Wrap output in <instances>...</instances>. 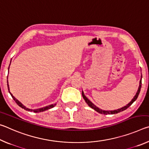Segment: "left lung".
<instances>
[{"instance_id": "left-lung-1", "label": "left lung", "mask_w": 149, "mask_h": 149, "mask_svg": "<svg viewBox=\"0 0 149 149\" xmlns=\"http://www.w3.org/2000/svg\"><path fill=\"white\" fill-rule=\"evenodd\" d=\"M141 78H142V75H141ZM141 79L140 80V83H139V89H138V91L137 93H136V95H135V97L132 100V101H131L129 104H127L126 106H125L124 107H122L120 108V109H118V110H111V111H106V110H102L101 109H100V108H99L98 107H96V106L95 104H93V103L90 101V100L87 99V98L85 97V95H84V93L82 91V96L83 97H84V100H85V102H86L87 104L89 105V107H90L91 108H92L93 109H94L95 111H97V112L100 113V114H117V113L118 112H122V111H123L127 109V108H129L131 105H132L133 102H134L136 100H137V97L139 95V93H140V91H141Z\"/></svg>"}]
</instances>
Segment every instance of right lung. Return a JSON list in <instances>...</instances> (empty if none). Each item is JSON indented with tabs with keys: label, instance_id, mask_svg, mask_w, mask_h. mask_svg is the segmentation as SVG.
<instances>
[{
	"label": "right lung",
	"instance_id": "right-lung-1",
	"mask_svg": "<svg viewBox=\"0 0 149 149\" xmlns=\"http://www.w3.org/2000/svg\"><path fill=\"white\" fill-rule=\"evenodd\" d=\"M10 66V65H9ZM8 70H9V68H8ZM8 90H9V85H8ZM9 93H10V94L11 95V96H12V99H13L14 100V101L16 102V103H17V104L19 106V107H21L22 108H23V109H24V110H27V111H33L34 112H43V111H45V110H49V109H50V108H53L55 105L56 104H50V105H49V106H47V107H43V108H39V109H36V110H31V109H29V108H26V107H25L24 105H23L22 104L21 102H20L19 100H17L16 98H15L13 95H12V93L10 92V91H9Z\"/></svg>",
	"mask_w": 149,
	"mask_h": 149
}]
</instances>
